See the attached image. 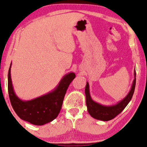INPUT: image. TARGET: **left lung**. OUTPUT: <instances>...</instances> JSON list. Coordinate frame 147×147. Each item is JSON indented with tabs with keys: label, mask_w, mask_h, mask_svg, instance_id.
<instances>
[{
	"label": "left lung",
	"mask_w": 147,
	"mask_h": 147,
	"mask_svg": "<svg viewBox=\"0 0 147 147\" xmlns=\"http://www.w3.org/2000/svg\"><path fill=\"white\" fill-rule=\"evenodd\" d=\"M136 70H134V79L133 81L131 88L127 96L123 98L117 103L111 105H105L97 102L92 100L90 93L89 84L87 82L85 89L86 98V105H87L88 112L92 117L95 119L100 120L102 121H108L116 117L117 115L124 109L129 102L131 100L133 96L136 86Z\"/></svg>",
	"instance_id": "left-lung-1"
}]
</instances>
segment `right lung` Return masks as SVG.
<instances>
[{
  "mask_svg": "<svg viewBox=\"0 0 147 147\" xmlns=\"http://www.w3.org/2000/svg\"><path fill=\"white\" fill-rule=\"evenodd\" d=\"M10 65L8 72V92L12 107L23 121L35 125H43L57 117L62 106L63 98L72 81L75 78L74 72H69L62 77L54 90L33 99L24 100L17 96L11 78Z\"/></svg>",
  "mask_w": 147,
  "mask_h": 147,
  "instance_id": "add662e5",
  "label": "right lung"
}]
</instances>
